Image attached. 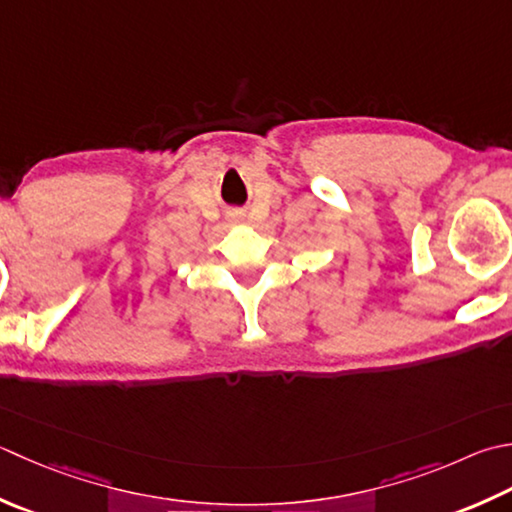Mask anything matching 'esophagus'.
<instances>
[{"label": "esophagus", "mask_w": 512, "mask_h": 512, "mask_svg": "<svg viewBox=\"0 0 512 512\" xmlns=\"http://www.w3.org/2000/svg\"><path fill=\"white\" fill-rule=\"evenodd\" d=\"M230 219H233V222H242V215H233Z\"/></svg>", "instance_id": "34e87169"}]
</instances>
